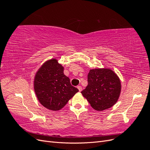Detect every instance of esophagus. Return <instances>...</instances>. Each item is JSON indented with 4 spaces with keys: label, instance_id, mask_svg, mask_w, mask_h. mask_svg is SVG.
<instances>
[{
    "label": "esophagus",
    "instance_id": "34e87169",
    "mask_svg": "<svg viewBox=\"0 0 150 150\" xmlns=\"http://www.w3.org/2000/svg\"><path fill=\"white\" fill-rule=\"evenodd\" d=\"M77 88H78V89H79V92H81V91H82V87H81V86H78V87H77Z\"/></svg>",
    "mask_w": 150,
    "mask_h": 150
}]
</instances>
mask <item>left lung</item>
<instances>
[{
  "instance_id": "left-lung-1",
  "label": "left lung",
  "mask_w": 150,
  "mask_h": 150,
  "mask_svg": "<svg viewBox=\"0 0 150 150\" xmlns=\"http://www.w3.org/2000/svg\"><path fill=\"white\" fill-rule=\"evenodd\" d=\"M88 82L81 93L95 110H107L117 102L121 86L118 76L112 70L106 68L91 69Z\"/></svg>"
}]
</instances>
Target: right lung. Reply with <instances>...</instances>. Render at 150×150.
I'll return each mask as SVG.
<instances>
[{
  "mask_svg": "<svg viewBox=\"0 0 150 150\" xmlns=\"http://www.w3.org/2000/svg\"><path fill=\"white\" fill-rule=\"evenodd\" d=\"M34 91L39 101L52 111L60 110L79 91L64 75V67L56 59L46 61L36 72Z\"/></svg>",
  "mask_w": 150,
  "mask_h": 150,
  "instance_id": "right-lung-1",
  "label": "right lung"
}]
</instances>
